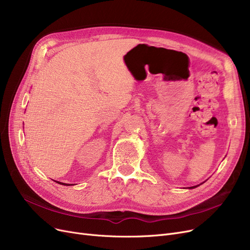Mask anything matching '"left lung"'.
<instances>
[{"mask_svg": "<svg viewBox=\"0 0 250 250\" xmlns=\"http://www.w3.org/2000/svg\"><path fill=\"white\" fill-rule=\"evenodd\" d=\"M198 186H199V185H198ZM196 187H197V186H193V187H189V188H190V189H193V188H196Z\"/></svg>", "mask_w": 250, "mask_h": 250, "instance_id": "1", "label": "left lung"}]
</instances>
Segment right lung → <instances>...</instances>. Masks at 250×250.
Wrapping results in <instances>:
<instances>
[{
    "instance_id": "right-lung-1",
    "label": "right lung",
    "mask_w": 250,
    "mask_h": 250,
    "mask_svg": "<svg viewBox=\"0 0 250 250\" xmlns=\"http://www.w3.org/2000/svg\"><path fill=\"white\" fill-rule=\"evenodd\" d=\"M58 184H60V185H64V186H69V185H67V184H65V183H61V182H57Z\"/></svg>"
}]
</instances>
